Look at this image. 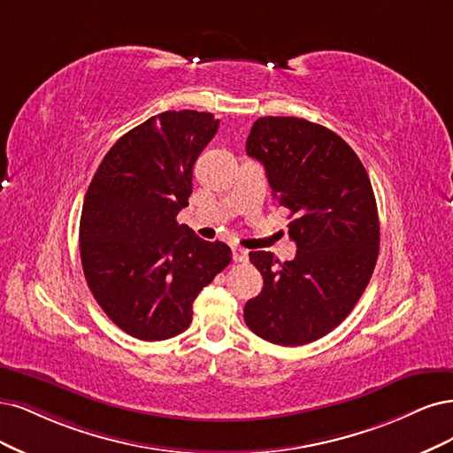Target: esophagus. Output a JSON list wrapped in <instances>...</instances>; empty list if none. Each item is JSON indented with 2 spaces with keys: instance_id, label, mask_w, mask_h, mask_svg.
<instances>
[{
  "instance_id": "obj_1",
  "label": "esophagus",
  "mask_w": 453,
  "mask_h": 453,
  "mask_svg": "<svg viewBox=\"0 0 453 453\" xmlns=\"http://www.w3.org/2000/svg\"><path fill=\"white\" fill-rule=\"evenodd\" d=\"M233 259L244 264V261H248V250H244L242 246H233Z\"/></svg>"
}]
</instances>
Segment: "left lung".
Here are the masks:
<instances>
[{
	"label": "left lung",
	"instance_id": "obj_1",
	"mask_svg": "<svg viewBox=\"0 0 453 453\" xmlns=\"http://www.w3.org/2000/svg\"><path fill=\"white\" fill-rule=\"evenodd\" d=\"M246 154L264 164L273 197L294 216L297 254L280 264L250 252L264 289L244 304V322L273 344H309L352 312L372 276L380 224L369 174L344 139L296 116L257 119Z\"/></svg>",
	"mask_w": 453,
	"mask_h": 453
}]
</instances>
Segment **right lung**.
Masks as SVG:
<instances>
[{"instance_id": "add662e5", "label": "right lung", "mask_w": 453, "mask_h": 453, "mask_svg": "<svg viewBox=\"0 0 453 453\" xmlns=\"http://www.w3.org/2000/svg\"><path fill=\"white\" fill-rule=\"evenodd\" d=\"M218 124L197 111L152 116L112 144L86 192L79 231L86 282L112 324L139 341L186 331L199 291L231 264L227 244L177 222Z\"/></svg>"}]
</instances>
